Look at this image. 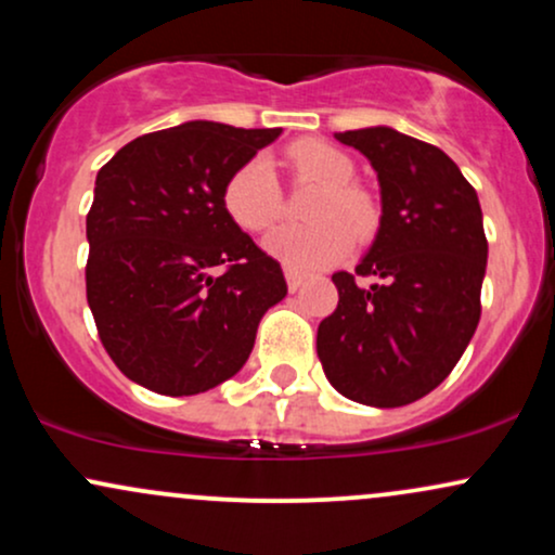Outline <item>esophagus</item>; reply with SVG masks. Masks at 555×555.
<instances>
[{"label":"esophagus","instance_id":"esophagus-1","mask_svg":"<svg viewBox=\"0 0 555 555\" xmlns=\"http://www.w3.org/2000/svg\"><path fill=\"white\" fill-rule=\"evenodd\" d=\"M284 276H286V286H289V292H297L299 286L305 284V273L297 269H289V266L284 269Z\"/></svg>","mask_w":555,"mask_h":555}]
</instances>
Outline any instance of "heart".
<instances>
[{
  "instance_id": "b5f03b06",
  "label": "heart",
  "mask_w": 555,
  "mask_h": 555,
  "mask_svg": "<svg viewBox=\"0 0 555 555\" xmlns=\"http://www.w3.org/2000/svg\"><path fill=\"white\" fill-rule=\"evenodd\" d=\"M299 180L321 184L310 206L308 227H279L266 237V250L284 266L313 271L349 256L354 237H367L378 221L373 197L352 182L354 162L323 140H299L289 149ZM224 208L245 232H263L282 216V188L271 158L253 156L224 184Z\"/></svg>"
}]
</instances>
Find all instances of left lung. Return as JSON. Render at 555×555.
Instances as JSON below:
<instances>
[{"instance_id": "left-lung-1", "label": "left lung", "mask_w": 555, "mask_h": 555, "mask_svg": "<svg viewBox=\"0 0 555 555\" xmlns=\"http://www.w3.org/2000/svg\"><path fill=\"white\" fill-rule=\"evenodd\" d=\"M334 138L378 175L380 227L354 273L331 276L339 305L318 326V358L341 397L404 406L454 371L480 321V201L441 149L393 127Z\"/></svg>"}]
</instances>
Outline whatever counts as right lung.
I'll list each match as a JSON object with an SVG mask.
<instances>
[{
    "label": "right lung",
    "instance_id": "1",
    "mask_svg": "<svg viewBox=\"0 0 555 555\" xmlns=\"http://www.w3.org/2000/svg\"><path fill=\"white\" fill-rule=\"evenodd\" d=\"M279 135L193 119L135 138L95 175L86 295L101 344L135 384L164 397L224 384L286 297L282 266L221 197L232 171Z\"/></svg>",
    "mask_w": 555,
    "mask_h": 555
}]
</instances>
